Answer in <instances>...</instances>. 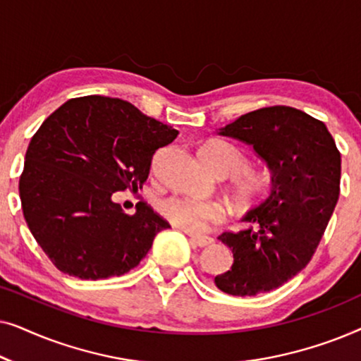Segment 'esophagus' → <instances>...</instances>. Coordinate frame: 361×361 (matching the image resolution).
I'll list each match as a JSON object with an SVG mask.
<instances>
[{
	"mask_svg": "<svg viewBox=\"0 0 361 361\" xmlns=\"http://www.w3.org/2000/svg\"><path fill=\"white\" fill-rule=\"evenodd\" d=\"M190 241L200 248H205V246H210L214 243V240L210 236H200V235H190Z\"/></svg>",
	"mask_w": 361,
	"mask_h": 361,
	"instance_id": "esophagus-1",
	"label": "esophagus"
}]
</instances>
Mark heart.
<instances>
[{
	"instance_id": "1",
	"label": "heart",
	"mask_w": 361,
	"mask_h": 361,
	"mask_svg": "<svg viewBox=\"0 0 361 361\" xmlns=\"http://www.w3.org/2000/svg\"><path fill=\"white\" fill-rule=\"evenodd\" d=\"M200 156L207 166L216 174L233 176V194L243 204H250L264 189V177L253 169L243 170L245 156L238 147L225 141H212L200 149ZM161 214L177 228L199 233L212 221L224 219V207L216 202L166 199L159 204Z\"/></svg>"
}]
</instances>
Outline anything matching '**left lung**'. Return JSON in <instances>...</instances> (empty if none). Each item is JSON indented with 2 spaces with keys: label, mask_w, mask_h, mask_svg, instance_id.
Instances as JSON below:
<instances>
[{
  "label": "left lung",
  "mask_w": 361,
  "mask_h": 361,
  "mask_svg": "<svg viewBox=\"0 0 361 361\" xmlns=\"http://www.w3.org/2000/svg\"><path fill=\"white\" fill-rule=\"evenodd\" d=\"M219 135L253 146L273 187L246 212L248 228L219 236L233 253V264L215 276V286L241 298L268 293L312 259L338 200L340 152L322 121L290 106L250 111Z\"/></svg>",
  "instance_id": "1"
}]
</instances>
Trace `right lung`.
<instances>
[{
  "mask_svg": "<svg viewBox=\"0 0 361 361\" xmlns=\"http://www.w3.org/2000/svg\"><path fill=\"white\" fill-rule=\"evenodd\" d=\"M177 135L130 102L100 95L72 98L42 123L27 146L19 197L59 271L95 281L140 264L171 225L146 202L128 215L111 197L141 189L154 152Z\"/></svg>",
  "mask_w": 361,
  "mask_h": 361,
  "instance_id": "right-lung-1",
  "label": "right lung"
}]
</instances>
